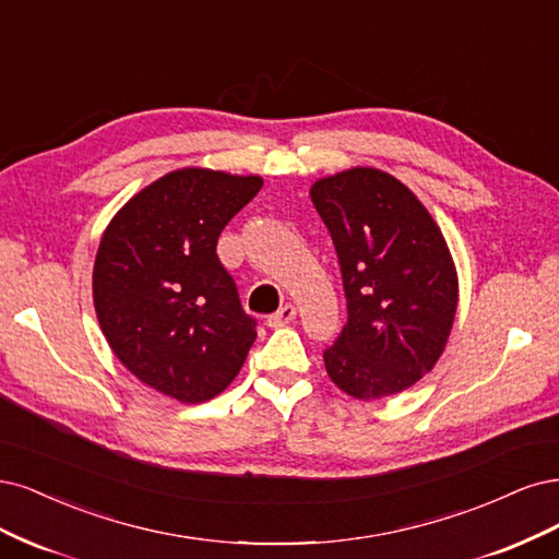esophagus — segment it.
<instances>
[{"instance_id": "34e87169", "label": "esophagus", "mask_w": 559, "mask_h": 559, "mask_svg": "<svg viewBox=\"0 0 559 559\" xmlns=\"http://www.w3.org/2000/svg\"><path fill=\"white\" fill-rule=\"evenodd\" d=\"M297 318V309L293 304H285L281 311H276L274 316H269V320H266V325L269 328H283V325H287V322H293Z\"/></svg>"}]
</instances>
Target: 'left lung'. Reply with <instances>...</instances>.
Wrapping results in <instances>:
<instances>
[{
  "instance_id": "left-lung-1",
  "label": "left lung",
  "mask_w": 559,
  "mask_h": 559,
  "mask_svg": "<svg viewBox=\"0 0 559 559\" xmlns=\"http://www.w3.org/2000/svg\"><path fill=\"white\" fill-rule=\"evenodd\" d=\"M311 202L344 276L348 322L325 350L332 383L371 402L435 369L453 330L460 283L441 227L400 178L350 167L318 178Z\"/></svg>"
}]
</instances>
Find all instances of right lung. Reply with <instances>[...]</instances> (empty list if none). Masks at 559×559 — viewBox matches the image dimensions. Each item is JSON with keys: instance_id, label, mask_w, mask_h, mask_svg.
Segmentation results:
<instances>
[{"instance_id": "add662e5", "label": "right lung", "mask_w": 559, "mask_h": 559, "mask_svg": "<svg viewBox=\"0 0 559 559\" xmlns=\"http://www.w3.org/2000/svg\"><path fill=\"white\" fill-rule=\"evenodd\" d=\"M262 176L176 169L106 225L93 269L99 328L122 367L183 404L221 394L258 336L215 253Z\"/></svg>"}]
</instances>
